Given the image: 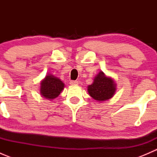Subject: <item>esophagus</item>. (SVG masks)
Masks as SVG:
<instances>
[{
    "instance_id": "esophagus-1",
    "label": "esophagus",
    "mask_w": 157,
    "mask_h": 157,
    "mask_svg": "<svg viewBox=\"0 0 157 157\" xmlns=\"http://www.w3.org/2000/svg\"><path fill=\"white\" fill-rule=\"evenodd\" d=\"M79 83V82L77 81V80H71V82H70V84L72 85V86H74V85H77Z\"/></svg>"
}]
</instances>
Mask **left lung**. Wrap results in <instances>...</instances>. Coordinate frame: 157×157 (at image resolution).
Wrapping results in <instances>:
<instances>
[{
  "instance_id": "1",
  "label": "left lung",
  "mask_w": 157,
  "mask_h": 157,
  "mask_svg": "<svg viewBox=\"0 0 157 157\" xmlns=\"http://www.w3.org/2000/svg\"><path fill=\"white\" fill-rule=\"evenodd\" d=\"M90 96L97 102H104L113 97L116 91V83L113 78L100 71L94 77L93 83L87 86Z\"/></svg>"
}]
</instances>
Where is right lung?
Listing matches in <instances>:
<instances>
[{
	"label": "right lung",
	"instance_id": "1",
	"mask_svg": "<svg viewBox=\"0 0 157 157\" xmlns=\"http://www.w3.org/2000/svg\"><path fill=\"white\" fill-rule=\"evenodd\" d=\"M64 88V83L58 77L48 74L41 81L39 92L42 96L48 100L58 97Z\"/></svg>",
	"mask_w": 157,
	"mask_h": 157
}]
</instances>
